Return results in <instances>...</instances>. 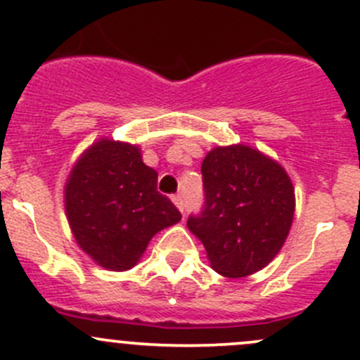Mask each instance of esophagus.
Wrapping results in <instances>:
<instances>
[{
  "label": "esophagus",
  "instance_id": "34e87169",
  "mask_svg": "<svg viewBox=\"0 0 360 360\" xmlns=\"http://www.w3.org/2000/svg\"><path fill=\"white\" fill-rule=\"evenodd\" d=\"M172 203H174V205L177 207V210H179L181 214H183V212H184V202H183V196H181V195H174V196H172Z\"/></svg>",
  "mask_w": 360,
  "mask_h": 360
}]
</instances>
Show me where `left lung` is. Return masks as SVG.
<instances>
[{
  "mask_svg": "<svg viewBox=\"0 0 360 360\" xmlns=\"http://www.w3.org/2000/svg\"><path fill=\"white\" fill-rule=\"evenodd\" d=\"M205 207L188 219L210 267L247 278L279 253L293 224L295 188L274 158L248 145L215 146L202 164Z\"/></svg>",
  "mask_w": 360,
  "mask_h": 360,
  "instance_id": "1",
  "label": "left lung"
}]
</instances>
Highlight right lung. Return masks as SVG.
<instances>
[{
    "mask_svg": "<svg viewBox=\"0 0 360 360\" xmlns=\"http://www.w3.org/2000/svg\"><path fill=\"white\" fill-rule=\"evenodd\" d=\"M157 170L138 145L100 138L75 160L63 202L79 248L107 271L139 262L158 231L177 224L179 210L157 191Z\"/></svg>",
    "mask_w": 360,
    "mask_h": 360,
    "instance_id": "add662e5",
    "label": "right lung"
}]
</instances>
